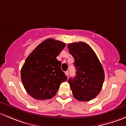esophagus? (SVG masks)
I'll return each mask as SVG.
<instances>
[{"mask_svg": "<svg viewBox=\"0 0 126 126\" xmlns=\"http://www.w3.org/2000/svg\"><path fill=\"white\" fill-rule=\"evenodd\" d=\"M65 74L66 76H68V75H69V72H68V71H66V72H65Z\"/></svg>", "mask_w": 126, "mask_h": 126, "instance_id": "esophagus-1", "label": "esophagus"}]
</instances>
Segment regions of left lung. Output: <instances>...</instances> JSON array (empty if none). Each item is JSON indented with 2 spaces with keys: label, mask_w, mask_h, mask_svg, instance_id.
Returning <instances> with one entry per match:
<instances>
[{
  "label": "left lung",
  "mask_w": 126,
  "mask_h": 126,
  "mask_svg": "<svg viewBox=\"0 0 126 126\" xmlns=\"http://www.w3.org/2000/svg\"><path fill=\"white\" fill-rule=\"evenodd\" d=\"M70 53L75 59L76 76L68 80L75 99L89 101L94 99L102 89L104 72L96 54L90 45L83 42L68 45Z\"/></svg>",
  "instance_id": "8db88e82"
}]
</instances>
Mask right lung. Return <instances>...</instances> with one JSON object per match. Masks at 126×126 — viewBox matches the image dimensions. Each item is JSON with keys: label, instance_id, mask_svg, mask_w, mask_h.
<instances>
[{"label": "right lung", "instance_id": "right-lung-1", "mask_svg": "<svg viewBox=\"0 0 126 126\" xmlns=\"http://www.w3.org/2000/svg\"><path fill=\"white\" fill-rule=\"evenodd\" d=\"M65 44L47 39L30 54L21 68V80L25 89L37 100L53 98L62 82L67 77L56 59Z\"/></svg>", "mask_w": 126, "mask_h": 126}]
</instances>
